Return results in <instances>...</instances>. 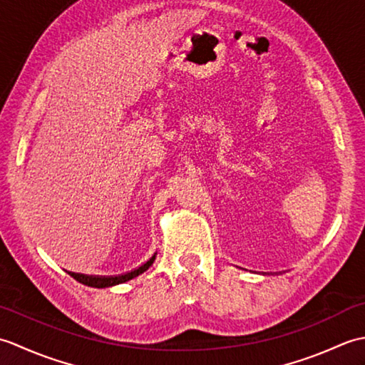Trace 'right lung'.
<instances>
[{
  "label": "right lung",
  "mask_w": 365,
  "mask_h": 365,
  "mask_svg": "<svg viewBox=\"0 0 365 365\" xmlns=\"http://www.w3.org/2000/svg\"><path fill=\"white\" fill-rule=\"evenodd\" d=\"M155 257H157V254H153L152 257L139 268L130 271V273H127V274H120V276H114V277L113 276L111 277H94V276H86V274H78V273H68V274H71L75 279V281H78V282L88 285V287H96V289H106V287L123 284V282L130 281V279L143 274L145 269H149L152 267V263L155 262Z\"/></svg>",
  "instance_id": "obj_1"
}]
</instances>
